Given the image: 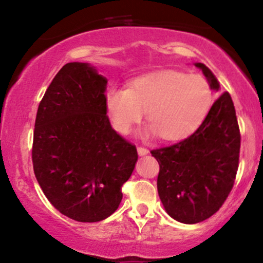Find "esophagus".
I'll list each match as a JSON object with an SVG mask.
<instances>
[{"mask_svg":"<svg viewBox=\"0 0 263 263\" xmlns=\"http://www.w3.org/2000/svg\"><path fill=\"white\" fill-rule=\"evenodd\" d=\"M137 154H139L140 156H145V155H147V154H148V150H147V148H145V147L139 146V147H137Z\"/></svg>","mask_w":263,"mask_h":263,"instance_id":"esophagus-1","label":"esophagus"}]
</instances>
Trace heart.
I'll return each instance as SVG.
<instances>
[{"label":"heart","instance_id":"heart-1","mask_svg":"<svg viewBox=\"0 0 263 263\" xmlns=\"http://www.w3.org/2000/svg\"><path fill=\"white\" fill-rule=\"evenodd\" d=\"M213 105L210 84L198 75L172 70L156 71L135 79L128 89H109L105 108L113 127L127 135L146 110L150 124L142 137L158 134L166 141H178L201 126Z\"/></svg>","mask_w":263,"mask_h":263}]
</instances>
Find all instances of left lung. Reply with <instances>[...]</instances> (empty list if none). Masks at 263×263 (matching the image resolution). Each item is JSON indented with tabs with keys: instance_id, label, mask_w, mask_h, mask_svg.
Returning <instances> with one entry per match:
<instances>
[{
	"instance_id": "left-lung-1",
	"label": "left lung",
	"mask_w": 263,
	"mask_h": 263,
	"mask_svg": "<svg viewBox=\"0 0 263 263\" xmlns=\"http://www.w3.org/2000/svg\"><path fill=\"white\" fill-rule=\"evenodd\" d=\"M210 84H220L209 67L196 62ZM240 134L229 92L217 98L201 126L187 139L151 150L158 160V193L166 214L183 224H197L221 208L234 184Z\"/></svg>"
}]
</instances>
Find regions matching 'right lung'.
<instances>
[{"label": "right lung", "mask_w": 263, "mask_h": 263, "mask_svg": "<svg viewBox=\"0 0 263 263\" xmlns=\"http://www.w3.org/2000/svg\"><path fill=\"white\" fill-rule=\"evenodd\" d=\"M107 82L90 63H66L36 112V181L61 214L80 222L115 213L137 161L136 147L117 134L107 117Z\"/></svg>", "instance_id": "obj_1"}]
</instances>
